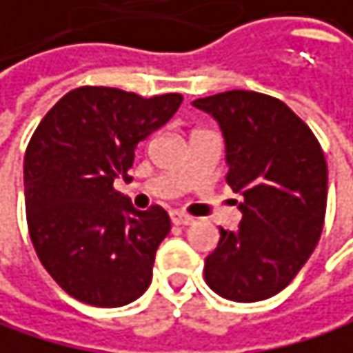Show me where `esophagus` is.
<instances>
[{
    "label": "esophagus",
    "instance_id": "34e87169",
    "mask_svg": "<svg viewBox=\"0 0 353 353\" xmlns=\"http://www.w3.org/2000/svg\"><path fill=\"white\" fill-rule=\"evenodd\" d=\"M169 217H171V221H173L175 225H192V223H194V217H190V215H186V213H180V211H171Z\"/></svg>",
    "mask_w": 353,
    "mask_h": 353
}]
</instances>
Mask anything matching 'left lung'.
<instances>
[{
  "instance_id": "1",
  "label": "left lung",
  "mask_w": 353,
  "mask_h": 353,
  "mask_svg": "<svg viewBox=\"0 0 353 353\" xmlns=\"http://www.w3.org/2000/svg\"><path fill=\"white\" fill-rule=\"evenodd\" d=\"M223 134L225 180L244 201L238 230L219 228L205 281L221 298L279 294L319 244L327 209V161L312 130L279 99L228 90L196 99Z\"/></svg>"
}]
</instances>
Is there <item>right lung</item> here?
<instances>
[{
    "label": "right lung",
    "instance_id": "1",
    "mask_svg": "<svg viewBox=\"0 0 353 353\" xmlns=\"http://www.w3.org/2000/svg\"><path fill=\"white\" fill-rule=\"evenodd\" d=\"M182 94L144 99L109 86L63 94L24 154L26 221L39 261L72 298L117 308L150 285L159 244L171 230L161 207L138 211L113 188L130 182L134 148L165 125Z\"/></svg>",
    "mask_w": 353,
    "mask_h": 353
}]
</instances>
